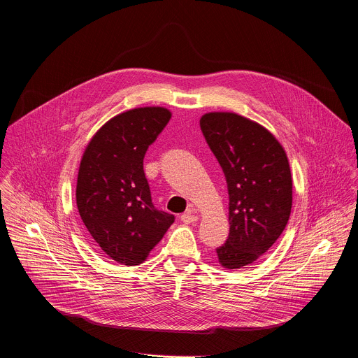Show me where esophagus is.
I'll return each instance as SVG.
<instances>
[{
  "label": "esophagus",
  "instance_id": "obj_1",
  "mask_svg": "<svg viewBox=\"0 0 358 358\" xmlns=\"http://www.w3.org/2000/svg\"><path fill=\"white\" fill-rule=\"evenodd\" d=\"M181 220H182L184 223H187V224H189V223H195V222L198 220V215H195L192 209H188L185 213H182V215H181Z\"/></svg>",
  "mask_w": 358,
  "mask_h": 358
}]
</instances>
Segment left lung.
Instances as JSON below:
<instances>
[{"mask_svg": "<svg viewBox=\"0 0 358 358\" xmlns=\"http://www.w3.org/2000/svg\"><path fill=\"white\" fill-rule=\"evenodd\" d=\"M201 131L227 182L229 237L216 249L223 268L255 263L284 231L292 208L287 153L263 125L234 112H208Z\"/></svg>", "mask_w": 358, "mask_h": 358, "instance_id": "left-lung-1", "label": "left lung"}]
</instances>
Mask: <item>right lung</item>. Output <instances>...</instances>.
Listing matches in <instances>:
<instances>
[{"label": "right lung", "mask_w": 358, "mask_h": 358, "mask_svg": "<svg viewBox=\"0 0 358 358\" xmlns=\"http://www.w3.org/2000/svg\"><path fill=\"white\" fill-rule=\"evenodd\" d=\"M171 117L164 106L125 110L88 142L78 169L76 201L94 242L112 260L139 266L174 222L152 202L143 159Z\"/></svg>", "instance_id": "obj_1"}]
</instances>
